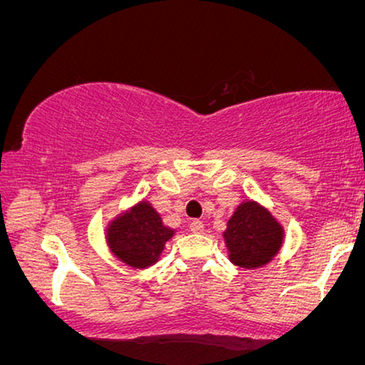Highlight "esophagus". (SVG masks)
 Masks as SVG:
<instances>
[{"instance_id": "obj_1", "label": "esophagus", "mask_w": 365, "mask_h": 365, "mask_svg": "<svg viewBox=\"0 0 365 365\" xmlns=\"http://www.w3.org/2000/svg\"><path fill=\"white\" fill-rule=\"evenodd\" d=\"M189 229H191L192 234H202V232H204L202 220H197V219L192 220L191 225H189Z\"/></svg>"}]
</instances>
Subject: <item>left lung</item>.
<instances>
[{
  "label": "left lung",
  "instance_id": "obj_1",
  "mask_svg": "<svg viewBox=\"0 0 365 365\" xmlns=\"http://www.w3.org/2000/svg\"><path fill=\"white\" fill-rule=\"evenodd\" d=\"M283 237L279 222L255 200L242 202L224 232L230 262L248 270L272 262L282 248Z\"/></svg>",
  "mask_w": 365,
  "mask_h": 365
}]
</instances>
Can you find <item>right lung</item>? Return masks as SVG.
<instances>
[{
    "mask_svg": "<svg viewBox=\"0 0 365 365\" xmlns=\"http://www.w3.org/2000/svg\"><path fill=\"white\" fill-rule=\"evenodd\" d=\"M174 230L163 224L160 214L146 200L120 214L107 227V244L120 262L146 268L160 260Z\"/></svg>",
    "mask_w": 365,
    "mask_h": 365,
    "instance_id": "obj_1",
    "label": "right lung"
}]
</instances>
